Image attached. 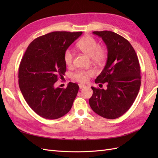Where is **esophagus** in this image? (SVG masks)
<instances>
[{
    "mask_svg": "<svg viewBox=\"0 0 158 158\" xmlns=\"http://www.w3.org/2000/svg\"><path fill=\"white\" fill-rule=\"evenodd\" d=\"M85 86V85H83V84H79V88H80V89H82V88H84Z\"/></svg>",
    "mask_w": 158,
    "mask_h": 158,
    "instance_id": "1",
    "label": "esophagus"
}]
</instances>
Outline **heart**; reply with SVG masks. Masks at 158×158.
Instances as JSON below:
<instances>
[{
  "label": "heart",
  "mask_w": 158,
  "mask_h": 158,
  "mask_svg": "<svg viewBox=\"0 0 158 158\" xmlns=\"http://www.w3.org/2000/svg\"><path fill=\"white\" fill-rule=\"evenodd\" d=\"M78 48L92 58L95 63H102L106 60L107 56V51L104 47L99 46L97 40L92 36L87 35L81 39L77 44ZM64 63L66 65L73 63V53L70 49L66 50L64 55ZM94 74V71L82 70L76 71L73 74V78L79 82H86L89 76Z\"/></svg>",
  "instance_id": "obj_1"
}]
</instances>
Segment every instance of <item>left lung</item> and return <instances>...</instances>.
<instances>
[{
	"mask_svg": "<svg viewBox=\"0 0 158 158\" xmlns=\"http://www.w3.org/2000/svg\"><path fill=\"white\" fill-rule=\"evenodd\" d=\"M102 37L107 49L106 66L95 82H107V89L92 87L89 99L93 111L103 118L114 119L132 106L141 84L140 68L136 53L125 38L111 31H94Z\"/></svg>",
	"mask_w": 158,
	"mask_h": 158,
	"instance_id": "1",
	"label": "left lung"
}]
</instances>
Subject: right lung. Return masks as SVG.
<instances>
[{"label":"right lung","instance_id":"1","mask_svg":"<svg viewBox=\"0 0 158 158\" xmlns=\"http://www.w3.org/2000/svg\"><path fill=\"white\" fill-rule=\"evenodd\" d=\"M82 31H53L33 40L21 60L18 83L26 102L38 115L47 119L62 117L70 110L79 86L69 82L66 88L55 86L66 70V50Z\"/></svg>","mask_w":158,"mask_h":158}]
</instances>
